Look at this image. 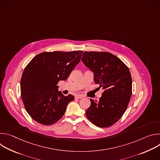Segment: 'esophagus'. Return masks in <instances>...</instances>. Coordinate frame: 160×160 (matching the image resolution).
Segmentation results:
<instances>
[{
    "label": "esophagus",
    "mask_w": 160,
    "mask_h": 160,
    "mask_svg": "<svg viewBox=\"0 0 160 160\" xmlns=\"http://www.w3.org/2000/svg\"><path fill=\"white\" fill-rule=\"evenodd\" d=\"M82 98H83V96L82 94H77L75 96V98H77V99H81Z\"/></svg>",
    "instance_id": "esophagus-1"
}]
</instances>
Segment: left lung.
<instances>
[{"label":"left lung","mask_w":160,"mask_h":160,"mask_svg":"<svg viewBox=\"0 0 160 160\" xmlns=\"http://www.w3.org/2000/svg\"><path fill=\"white\" fill-rule=\"evenodd\" d=\"M82 61L93 72L94 82L104 89L99 101L90 99L87 117L97 127H110L123 116L130 100V70L121 59L107 52L85 51Z\"/></svg>","instance_id":"left-lung-1"}]
</instances>
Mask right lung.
I'll return each mask as SVG.
<instances>
[{
    "mask_svg": "<svg viewBox=\"0 0 160 160\" xmlns=\"http://www.w3.org/2000/svg\"><path fill=\"white\" fill-rule=\"evenodd\" d=\"M82 51L44 52L34 57L25 67L20 85L22 102L37 122L50 125L64 115L67 105L74 100L64 96L58 83L66 80L81 59Z\"/></svg>",
    "mask_w": 160,
    "mask_h": 160,
    "instance_id": "1",
    "label": "right lung"
}]
</instances>
